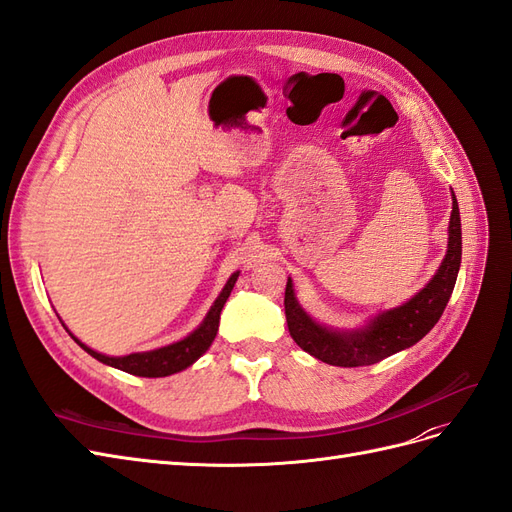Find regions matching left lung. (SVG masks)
<instances>
[{
	"label": "left lung",
	"instance_id": "left-lung-1",
	"mask_svg": "<svg viewBox=\"0 0 512 512\" xmlns=\"http://www.w3.org/2000/svg\"><path fill=\"white\" fill-rule=\"evenodd\" d=\"M461 266V216L457 197L452 193V212L448 225V251L440 270L422 287L418 294L397 306L373 317L367 326L358 330H332L317 324L302 311L296 300L294 283L287 279L285 287V317L291 339L304 352L332 367H367L405 347L416 345L442 317L457 283Z\"/></svg>",
	"mask_w": 512,
	"mask_h": 512
}]
</instances>
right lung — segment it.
<instances>
[{
    "label": "right lung",
    "instance_id": "1",
    "mask_svg": "<svg viewBox=\"0 0 512 512\" xmlns=\"http://www.w3.org/2000/svg\"><path fill=\"white\" fill-rule=\"evenodd\" d=\"M240 272H233L229 276L227 285L223 287L221 296L216 298V302L212 304V309L208 311L206 319L201 321V326L188 334L186 339L178 341V343H171L167 347H160V349H152V352H141V354H128V356H105V354H98L94 349H90L87 345H83L77 337H70L75 339L87 354L94 356L96 360H100L102 364H109L113 369H120L126 371L130 375H139V377H167L171 373H178L184 371L186 367H191V364L201 356L208 352V347L212 345L216 332H218V319H221V311L223 306L231 294L233 285H236Z\"/></svg>",
    "mask_w": 512,
    "mask_h": 512
}]
</instances>
